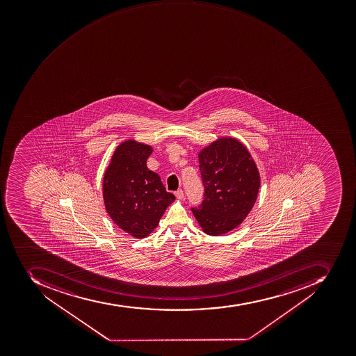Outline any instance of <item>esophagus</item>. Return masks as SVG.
<instances>
[{
	"label": "esophagus",
	"mask_w": 356,
	"mask_h": 356,
	"mask_svg": "<svg viewBox=\"0 0 356 356\" xmlns=\"http://www.w3.org/2000/svg\"><path fill=\"white\" fill-rule=\"evenodd\" d=\"M175 197H177V200H183L184 199V193H183L182 190H179L175 192Z\"/></svg>",
	"instance_id": "obj_1"
}]
</instances>
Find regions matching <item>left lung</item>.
Returning a JSON list of instances; mask_svg holds the SVG:
<instances>
[{
	"label": "left lung",
	"instance_id": "left-lung-1",
	"mask_svg": "<svg viewBox=\"0 0 356 356\" xmlns=\"http://www.w3.org/2000/svg\"><path fill=\"white\" fill-rule=\"evenodd\" d=\"M204 200L192 209L205 234L218 236L240 225L259 194V172L246 146L220 136L199 152Z\"/></svg>",
	"mask_w": 356,
	"mask_h": 356
}]
</instances>
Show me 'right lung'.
<instances>
[{"label":"right lung","instance_id":"obj_1","mask_svg":"<svg viewBox=\"0 0 356 356\" xmlns=\"http://www.w3.org/2000/svg\"><path fill=\"white\" fill-rule=\"evenodd\" d=\"M152 152L149 144L125 140L116 146L103 177L105 210L120 229L134 238L149 236L166 207L175 201L160 175L146 165Z\"/></svg>","mask_w":356,"mask_h":356}]
</instances>
